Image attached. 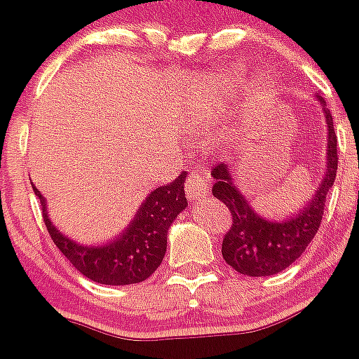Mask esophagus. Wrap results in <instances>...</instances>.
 I'll return each instance as SVG.
<instances>
[{
  "label": "esophagus",
  "instance_id": "esophagus-1",
  "mask_svg": "<svg viewBox=\"0 0 359 359\" xmlns=\"http://www.w3.org/2000/svg\"><path fill=\"white\" fill-rule=\"evenodd\" d=\"M208 193V175L205 170L193 168L189 172V179L186 182V194L191 201H198Z\"/></svg>",
  "mask_w": 359,
  "mask_h": 359
}]
</instances>
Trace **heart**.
Wrapping results in <instances>:
<instances>
[{"mask_svg": "<svg viewBox=\"0 0 359 359\" xmlns=\"http://www.w3.org/2000/svg\"><path fill=\"white\" fill-rule=\"evenodd\" d=\"M274 97H276V90H274V85L269 79H260V81H257L252 86V90H250L247 95V100L243 104V109H241L240 126H238L245 135H252L255 132L260 119L267 114V109L273 106ZM212 111V107L198 106L194 112H191V118H193V125L196 132L208 130L210 119L213 116Z\"/></svg>", "mask_w": 359, "mask_h": 359, "instance_id": "heart-1", "label": "heart"}]
</instances>
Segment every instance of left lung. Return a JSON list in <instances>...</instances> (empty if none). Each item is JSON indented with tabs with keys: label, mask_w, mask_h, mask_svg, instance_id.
Instances as JSON below:
<instances>
[{
	"label": "left lung",
	"mask_w": 359,
	"mask_h": 359,
	"mask_svg": "<svg viewBox=\"0 0 359 359\" xmlns=\"http://www.w3.org/2000/svg\"><path fill=\"white\" fill-rule=\"evenodd\" d=\"M318 100L323 106L328 125L327 173L316 194L292 219L269 222L257 215L236 189L226 163H219L212 168L215 179L212 194L229 208L233 217L229 231L224 234L222 257L238 273L247 276H273L281 273L302 255L320 229L327 194L335 182L339 156L334 118L325 107L323 97L318 95Z\"/></svg>",
	"instance_id": "left-lung-1"
}]
</instances>
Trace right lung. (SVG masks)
Instances as JSON below:
<instances>
[{"label":"right lung","instance_id":"add662e5","mask_svg":"<svg viewBox=\"0 0 359 359\" xmlns=\"http://www.w3.org/2000/svg\"><path fill=\"white\" fill-rule=\"evenodd\" d=\"M184 179L186 173L182 172L175 180L154 189L125 233L102 247H81L57 231L46 215L45 198L34 184L32 189L41 201L43 220L50 236L69 262L95 283L118 287L140 283L159 267L166 252L170 224L187 206Z\"/></svg>","mask_w":359,"mask_h":359}]
</instances>
